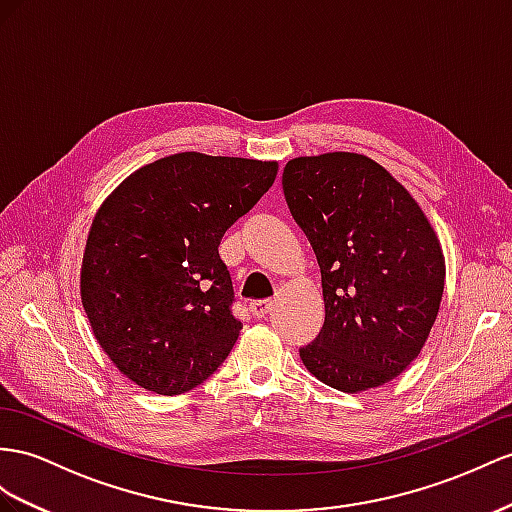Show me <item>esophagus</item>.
Wrapping results in <instances>:
<instances>
[{
    "mask_svg": "<svg viewBox=\"0 0 512 512\" xmlns=\"http://www.w3.org/2000/svg\"><path fill=\"white\" fill-rule=\"evenodd\" d=\"M270 309H272V300H253V303H251V313L255 318L268 316Z\"/></svg>",
    "mask_w": 512,
    "mask_h": 512,
    "instance_id": "obj_1",
    "label": "esophagus"
}]
</instances>
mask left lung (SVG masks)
I'll use <instances>...</instances> for the list:
<instances>
[{"label":"left lung","instance_id":"left-lung-1","mask_svg":"<svg viewBox=\"0 0 512 512\" xmlns=\"http://www.w3.org/2000/svg\"><path fill=\"white\" fill-rule=\"evenodd\" d=\"M283 192L322 274L324 324L300 359L346 393L389 383L437 320L445 261L435 229L402 183L359 153L294 157Z\"/></svg>","mask_w":512,"mask_h":512}]
</instances>
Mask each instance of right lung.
Listing matches in <instances>:
<instances>
[{
  "instance_id": "1",
  "label": "right lung",
  "mask_w": 512,
  "mask_h": 512,
  "mask_svg": "<svg viewBox=\"0 0 512 512\" xmlns=\"http://www.w3.org/2000/svg\"><path fill=\"white\" fill-rule=\"evenodd\" d=\"M277 162L175 153L142 166L95 214L82 305L129 381L177 396L212 376L240 335L222 235L251 212Z\"/></svg>"
}]
</instances>
